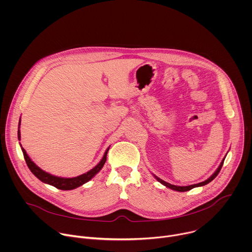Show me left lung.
Instances as JSON below:
<instances>
[{"instance_id":"obj_1","label":"left lung","mask_w":252,"mask_h":252,"mask_svg":"<svg viewBox=\"0 0 252 252\" xmlns=\"http://www.w3.org/2000/svg\"><path fill=\"white\" fill-rule=\"evenodd\" d=\"M224 158L222 159V161H221V163H220V165L219 166V168L217 169V171H215L208 179H206V181H204V182H202V183H199V184H196V185H192V186H189V187H177V186H173V185H170V184H168V183H165L164 181H162V179H160L159 177H158V176H156L155 175V177L157 178V181L158 182H159L160 184H162L163 186H165L166 188H168V189H173V190H176V191H188V190H190V189H192L193 188H198V187H202V186H205V185H207V184H209L211 181H213V179L218 176V174L220 173V169H221V167H222V165H223V161H224Z\"/></svg>"}]
</instances>
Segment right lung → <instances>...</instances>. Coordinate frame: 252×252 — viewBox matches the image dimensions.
<instances>
[{"instance_id":"add662e5","label":"right lung","mask_w":252,"mask_h":252,"mask_svg":"<svg viewBox=\"0 0 252 252\" xmlns=\"http://www.w3.org/2000/svg\"><path fill=\"white\" fill-rule=\"evenodd\" d=\"M19 127H20V124H19ZM21 137V132L20 129H18V138L20 139ZM21 149L23 151L24 154V158L25 160L27 162V165L29 166L30 170L33 173L34 176H37L41 182L48 184L50 186H53L59 189L62 190H70V189H75L81 186H83L84 184L88 183L91 179L102 168L105 160H106V155L107 152H109V149H107L103 155V158H101V160L98 162V164H96L93 169H91L90 171L79 175L77 177H71V178H63V177H58L55 175H52L46 171H44L43 169H41L38 165H35V163L33 161H32V159L29 158V156L27 155L26 151L23 149V147L21 146Z\"/></svg>"}]
</instances>
